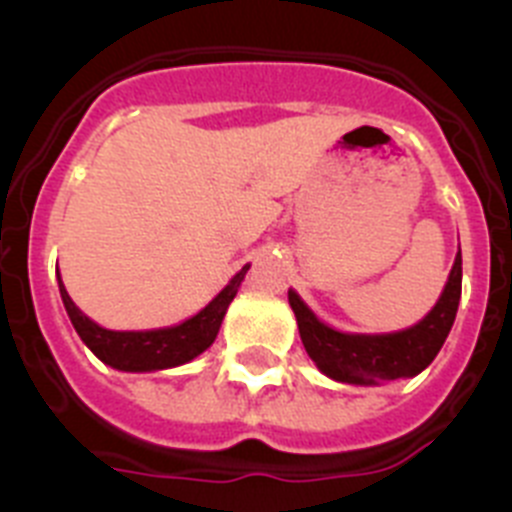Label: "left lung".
I'll list each match as a JSON object with an SVG mask.
<instances>
[{
	"label": "left lung",
	"instance_id": "1",
	"mask_svg": "<svg viewBox=\"0 0 512 512\" xmlns=\"http://www.w3.org/2000/svg\"><path fill=\"white\" fill-rule=\"evenodd\" d=\"M461 297V251L451 266L441 300L418 325L387 336H354L328 328L310 307L289 292L305 351L330 379L346 384H377L400 377H415L436 359L454 325Z\"/></svg>",
	"mask_w": 512,
	"mask_h": 512
}]
</instances>
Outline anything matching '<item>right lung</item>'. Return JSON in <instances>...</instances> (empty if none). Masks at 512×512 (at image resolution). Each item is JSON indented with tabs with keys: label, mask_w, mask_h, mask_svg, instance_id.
Returning a JSON list of instances; mask_svg holds the SVG:
<instances>
[{
	"label": "right lung",
	"mask_w": 512,
	"mask_h": 512,
	"mask_svg": "<svg viewBox=\"0 0 512 512\" xmlns=\"http://www.w3.org/2000/svg\"><path fill=\"white\" fill-rule=\"evenodd\" d=\"M246 271L248 266H243L230 279L228 287L205 310L197 312L194 318L184 320L182 325H174V328L161 330L99 328L94 320H89L74 305L61 279H58V289H61L63 307L69 312L76 333L81 336V341L92 348V354L97 359L110 364L112 369H120V372H156V369H171V366L187 364L194 356H200L205 348L212 346L217 330H220V323L225 318V310L233 302L235 292H238L243 277H246Z\"/></svg>",
	"instance_id": "right-lung-1"
}]
</instances>
